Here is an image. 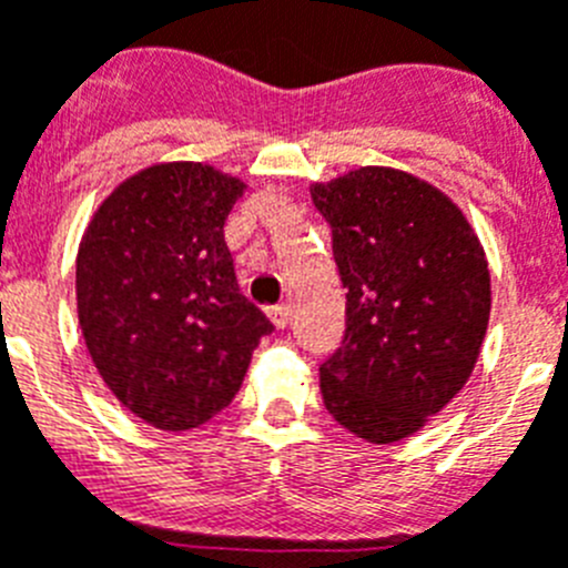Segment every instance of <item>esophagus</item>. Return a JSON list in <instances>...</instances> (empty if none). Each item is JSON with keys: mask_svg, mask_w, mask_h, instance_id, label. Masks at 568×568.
<instances>
[{"mask_svg": "<svg viewBox=\"0 0 568 568\" xmlns=\"http://www.w3.org/2000/svg\"><path fill=\"white\" fill-rule=\"evenodd\" d=\"M267 315H270V321H273L275 327L278 329H284L290 324V307L287 304H278V307H270L267 310Z\"/></svg>", "mask_w": 568, "mask_h": 568, "instance_id": "obj_1", "label": "esophagus"}]
</instances>
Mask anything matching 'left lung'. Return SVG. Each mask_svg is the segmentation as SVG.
Segmentation results:
<instances>
[{"instance_id":"8db88e82","label":"left lung","mask_w":568,"mask_h":568,"mask_svg":"<svg viewBox=\"0 0 568 568\" xmlns=\"http://www.w3.org/2000/svg\"><path fill=\"white\" fill-rule=\"evenodd\" d=\"M333 227L346 333L321 364L324 406L369 444L415 435L464 389L489 327L478 233L435 184L358 168L310 187Z\"/></svg>"}]
</instances>
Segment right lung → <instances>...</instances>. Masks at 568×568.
I'll list each match as a JSON object with an SVG mask.
<instances>
[{
  "label": "right lung",
  "instance_id": "add662e5",
  "mask_svg": "<svg viewBox=\"0 0 568 568\" xmlns=\"http://www.w3.org/2000/svg\"><path fill=\"white\" fill-rule=\"evenodd\" d=\"M239 175L162 162L99 204L77 255V313L110 393L155 429L222 413L273 324L239 293L224 222Z\"/></svg>",
  "mask_w": 568,
  "mask_h": 568
}]
</instances>
